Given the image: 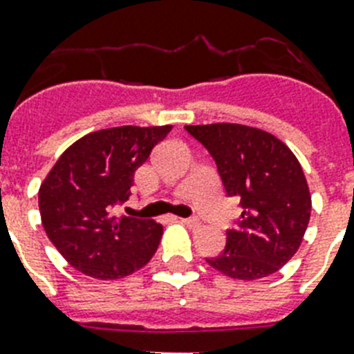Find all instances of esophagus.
Segmentation results:
<instances>
[{
    "label": "esophagus",
    "mask_w": 354,
    "mask_h": 354,
    "mask_svg": "<svg viewBox=\"0 0 354 354\" xmlns=\"http://www.w3.org/2000/svg\"><path fill=\"white\" fill-rule=\"evenodd\" d=\"M182 222L189 227H198L200 226V221H198V218H194V216H191V218H182Z\"/></svg>",
    "instance_id": "obj_1"
}]
</instances>
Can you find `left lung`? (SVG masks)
<instances>
[{"instance_id": "8db88e82", "label": "left lung", "mask_w": 354, "mask_h": 354, "mask_svg": "<svg viewBox=\"0 0 354 354\" xmlns=\"http://www.w3.org/2000/svg\"><path fill=\"white\" fill-rule=\"evenodd\" d=\"M185 130L207 149L227 196H236L242 207L226 232L224 252L205 261L233 279L275 274L294 257L310 218V193L297 158L259 128L215 122Z\"/></svg>"}]
</instances>
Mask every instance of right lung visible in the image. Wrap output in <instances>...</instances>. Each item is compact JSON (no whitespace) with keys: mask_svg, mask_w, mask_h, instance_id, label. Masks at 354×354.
I'll use <instances>...</instances> for the list:
<instances>
[{"mask_svg":"<svg viewBox=\"0 0 354 354\" xmlns=\"http://www.w3.org/2000/svg\"><path fill=\"white\" fill-rule=\"evenodd\" d=\"M165 127H115L75 141L38 193L44 230L73 268L118 279L149 263L163 227L149 218L113 216L130 196L133 172L171 132Z\"/></svg>","mask_w":354,"mask_h":354,"instance_id":"1","label":"right lung"}]
</instances>
